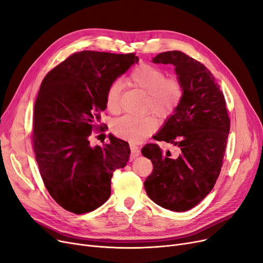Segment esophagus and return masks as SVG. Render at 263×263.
I'll return each instance as SVG.
<instances>
[{
	"label": "esophagus",
	"instance_id": "esophagus-1",
	"mask_svg": "<svg viewBox=\"0 0 263 263\" xmlns=\"http://www.w3.org/2000/svg\"><path fill=\"white\" fill-rule=\"evenodd\" d=\"M130 148H131V160H133L140 155L141 152H140V148L135 145H131Z\"/></svg>",
	"mask_w": 263,
	"mask_h": 263
}]
</instances>
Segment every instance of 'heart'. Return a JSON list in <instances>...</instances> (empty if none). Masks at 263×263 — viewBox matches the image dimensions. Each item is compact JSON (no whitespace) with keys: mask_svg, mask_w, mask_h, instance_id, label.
<instances>
[{"mask_svg":"<svg viewBox=\"0 0 263 263\" xmlns=\"http://www.w3.org/2000/svg\"><path fill=\"white\" fill-rule=\"evenodd\" d=\"M129 83L147 95L146 110H149L158 118L164 119L177 107L182 97V87L176 78H166L160 68L142 63L131 72ZM121 84L114 82L107 89L105 95L106 108L112 112L120 111ZM157 121L145 116L136 118L123 116L112 123V132L118 138L132 144L141 143L157 130Z\"/></svg>","mask_w":263,"mask_h":263,"instance_id":"1","label":"heart"}]
</instances>
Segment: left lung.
<instances>
[{"mask_svg":"<svg viewBox=\"0 0 263 263\" xmlns=\"http://www.w3.org/2000/svg\"><path fill=\"white\" fill-rule=\"evenodd\" d=\"M153 62L172 64L182 87L177 107L154 136L177 146L179 155L145 145L142 154L154 171L144 187L159 206L186 212L209 195L220 174L230 119L218 84L202 63L177 50L159 53Z\"/></svg>","mask_w":263,"mask_h":263,"instance_id":"8db88e82","label":"left lung"}]
</instances>
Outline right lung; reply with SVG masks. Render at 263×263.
<instances>
[{
  "mask_svg": "<svg viewBox=\"0 0 263 263\" xmlns=\"http://www.w3.org/2000/svg\"><path fill=\"white\" fill-rule=\"evenodd\" d=\"M138 62L134 53L86 50L43 79L34 106L33 148L49 195L68 212L85 214L103 205L114 171L129 161L128 142L109 134L108 144L91 146L89 136L106 109L108 87Z\"/></svg>",
  "mask_w": 263,
  "mask_h": 263,
  "instance_id": "right-lung-1",
  "label": "right lung"
}]
</instances>
